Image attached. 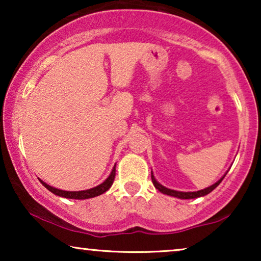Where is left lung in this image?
<instances>
[{"mask_svg": "<svg viewBox=\"0 0 261 261\" xmlns=\"http://www.w3.org/2000/svg\"><path fill=\"white\" fill-rule=\"evenodd\" d=\"M227 174V173H226ZM224 174V176H226ZM224 176L221 178L220 180H217L215 184L210 185V187L203 189V190H199V191H194V192H183V191H176V190H171V189H167L165 187H163L162 184L158 183L156 181V179L154 178V176H153V173L151 172V178H152V183L153 185H154L155 189H158V190L160 192H163V194L165 195H169V196H173V197H177V198H180V199H190V198H197V197H202V196H205L208 195L212 192L214 189H215L217 185H219L221 181H222V179L224 178Z\"/></svg>", "mask_w": 261, "mask_h": 261, "instance_id": "8db88e82", "label": "left lung"}]
</instances>
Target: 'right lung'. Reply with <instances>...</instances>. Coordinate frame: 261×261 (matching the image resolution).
<instances>
[{
  "mask_svg": "<svg viewBox=\"0 0 261 261\" xmlns=\"http://www.w3.org/2000/svg\"><path fill=\"white\" fill-rule=\"evenodd\" d=\"M115 179V166L113 167L112 172H110L109 177L103 181L102 184L97 185V187L88 189V190H83V191H65V190H59V189H56L53 187H49L48 184H46L45 181H42L41 179H39L41 181V184L44 187L49 190L53 194L57 196H60V197H65V198H71V199H87V198H92L96 197V196H99L102 194H105L107 190H109L110 187L113 185V181Z\"/></svg>",
  "mask_w": 261,
  "mask_h": 261,
  "instance_id": "add662e5",
  "label": "right lung"
}]
</instances>
